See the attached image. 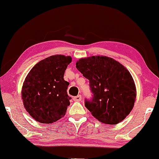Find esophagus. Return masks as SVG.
I'll return each instance as SVG.
<instances>
[{
  "label": "esophagus",
  "mask_w": 159,
  "mask_h": 159,
  "mask_svg": "<svg viewBox=\"0 0 159 159\" xmlns=\"http://www.w3.org/2000/svg\"><path fill=\"white\" fill-rule=\"evenodd\" d=\"M73 100L75 101H80L82 100V96L80 95H77V96H75L73 98Z\"/></svg>",
  "instance_id": "34e87169"
}]
</instances>
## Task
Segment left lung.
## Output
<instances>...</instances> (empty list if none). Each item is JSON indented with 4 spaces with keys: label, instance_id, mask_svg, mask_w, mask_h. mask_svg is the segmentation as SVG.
I'll use <instances>...</instances> for the list:
<instances>
[{
    "label": "left lung",
    "instance_id": "1",
    "mask_svg": "<svg viewBox=\"0 0 159 159\" xmlns=\"http://www.w3.org/2000/svg\"><path fill=\"white\" fill-rule=\"evenodd\" d=\"M76 68L90 82L91 100L84 106L102 123L116 125L133 108L136 88L129 71L120 63L107 56L80 58Z\"/></svg>",
    "mask_w": 159,
    "mask_h": 159
}]
</instances>
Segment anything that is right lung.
<instances>
[{
	"instance_id": "add662e5",
	"label": "right lung",
	"mask_w": 159,
	"mask_h": 159,
	"mask_svg": "<svg viewBox=\"0 0 159 159\" xmlns=\"http://www.w3.org/2000/svg\"><path fill=\"white\" fill-rule=\"evenodd\" d=\"M70 56H51L38 62L25 78L21 90L24 106L32 118L43 124L58 121L66 114L71 99L69 82L64 75Z\"/></svg>"
}]
</instances>
